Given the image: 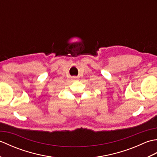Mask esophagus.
<instances>
[{"label":"esophagus","mask_w":157,"mask_h":157,"mask_svg":"<svg viewBox=\"0 0 157 157\" xmlns=\"http://www.w3.org/2000/svg\"><path fill=\"white\" fill-rule=\"evenodd\" d=\"M72 78L73 79H78L79 78H78V77H77V76H73V77H72Z\"/></svg>","instance_id":"34e87169"}]
</instances>
